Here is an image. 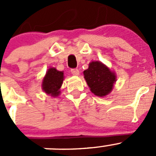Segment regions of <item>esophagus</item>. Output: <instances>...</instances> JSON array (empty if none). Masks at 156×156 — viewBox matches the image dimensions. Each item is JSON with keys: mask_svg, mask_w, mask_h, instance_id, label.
I'll list each match as a JSON object with an SVG mask.
<instances>
[{"mask_svg": "<svg viewBox=\"0 0 156 156\" xmlns=\"http://www.w3.org/2000/svg\"><path fill=\"white\" fill-rule=\"evenodd\" d=\"M71 74H72L73 75H75V76H78V75H79V71H78L77 68L71 69Z\"/></svg>", "mask_w": 156, "mask_h": 156, "instance_id": "esophagus-1", "label": "esophagus"}]
</instances>
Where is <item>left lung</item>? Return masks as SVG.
Here are the masks:
<instances>
[{
  "label": "left lung",
  "instance_id": "left-lung-1",
  "mask_svg": "<svg viewBox=\"0 0 156 156\" xmlns=\"http://www.w3.org/2000/svg\"><path fill=\"white\" fill-rule=\"evenodd\" d=\"M84 78L91 92L98 97H105L112 92L117 77L115 71L99 61H93L84 71Z\"/></svg>",
  "mask_w": 156,
  "mask_h": 156
}]
</instances>
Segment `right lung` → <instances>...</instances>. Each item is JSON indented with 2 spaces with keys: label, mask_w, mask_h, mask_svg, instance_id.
I'll list each match as a JSON object with an SVG mask.
<instances>
[{
  "label": "right lung",
  "mask_w": 156,
  "mask_h": 156,
  "mask_svg": "<svg viewBox=\"0 0 156 156\" xmlns=\"http://www.w3.org/2000/svg\"><path fill=\"white\" fill-rule=\"evenodd\" d=\"M64 79V71H58L55 68H48L42 80V90L52 98H56L61 94L60 89Z\"/></svg>",
  "instance_id": "1"
}]
</instances>
